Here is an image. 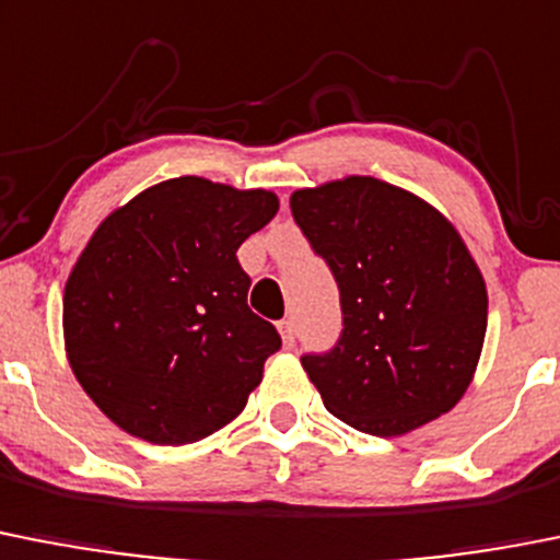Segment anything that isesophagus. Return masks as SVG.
<instances>
[{
  "label": "esophagus",
  "instance_id": "obj_1",
  "mask_svg": "<svg viewBox=\"0 0 560 560\" xmlns=\"http://www.w3.org/2000/svg\"><path fill=\"white\" fill-rule=\"evenodd\" d=\"M277 327H280V336H283V343L291 350V347H294V343H296V327H294V322L283 319Z\"/></svg>",
  "mask_w": 560,
  "mask_h": 560
}]
</instances>
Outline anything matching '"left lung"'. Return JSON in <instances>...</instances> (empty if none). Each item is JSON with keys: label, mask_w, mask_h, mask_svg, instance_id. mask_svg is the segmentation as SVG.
Instances as JSON below:
<instances>
[{"label": "left lung", "mask_w": 560, "mask_h": 560, "mask_svg": "<svg viewBox=\"0 0 560 560\" xmlns=\"http://www.w3.org/2000/svg\"><path fill=\"white\" fill-rule=\"evenodd\" d=\"M291 213L341 294L343 330L302 355L332 417L369 435H402L458 405L489 319L483 275L433 205L377 177L291 194Z\"/></svg>", "instance_id": "obj_1"}]
</instances>
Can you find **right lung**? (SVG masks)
<instances>
[{
    "label": "right lung",
    "instance_id": "1",
    "mask_svg": "<svg viewBox=\"0 0 560 560\" xmlns=\"http://www.w3.org/2000/svg\"><path fill=\"white\" fill-rule=\"evenodd\" d=\"M277 208L264 188L174 177L96 228L66 280L63 338L71 372L113 424L179 447L244 410L280 336L246 305L235 253Z\"/></svg>",
    "mask_w": 560,
    "mask_h": 560
}]
</instances>
